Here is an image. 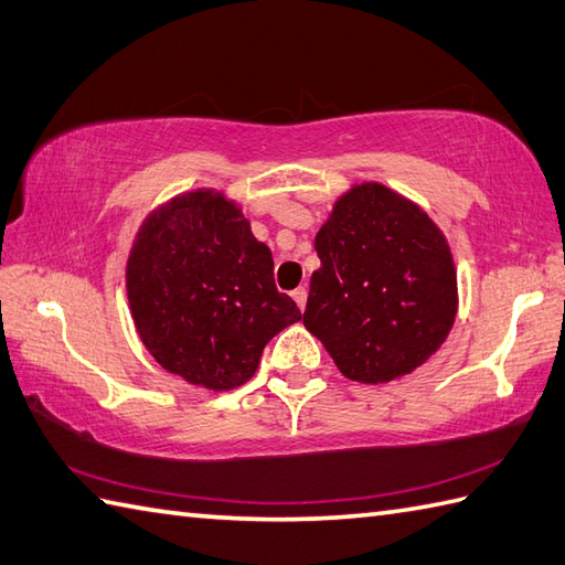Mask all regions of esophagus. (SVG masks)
I'll use <instances>...</instances> for the list:
<instances>
[{"instance_id": "34e87169", "label": "esophagus", "mask_w": 565, "mask_h": 565, "mask_svg": "<svg viewBox=\"0 0 565 565\" xmlns=\"http://www.w3.org/2000/svg\"><path fill=\"white\" fill-rule=\"evenodd\" d=\"M292 299L297 302L299 311H305V307H307V287H297V290L292 292Z\"/></svg>"}]
</instances>
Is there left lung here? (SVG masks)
<instances>
[{"instance_id": "1", "label": "left lung", "mask_w": 565, "mask_h": 565, "mask_svg": "<svg viewBox=\"0 0 565 565\" xmlns=\"http://www.w3.org/2000/svg\"><path fill=\"white\" fill-rule=\"evenodd\" d=\"M305 326L335 367L386 384L425 365L452 331L457 266L443 230L380 181L353 183L317 232Z\"/></svg>"}]
</instances>
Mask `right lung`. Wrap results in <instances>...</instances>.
I'll list each match as a JSON object with an SVG mask.
<instances>
[{
	"label": "right lung",
	"mask_w": 565,
	"mask_h": 565,
	"mask_svg": "<svg viewBox=\"0 0 565 565\" xmlns=\"http://www.w3.org/2000/svg\"><path fill=\"white\" fill-rule=\"evenodd\" d=\"M125 290L149 355L207 392L246 384L270 338L302 319L273 282L270 248L217 188H193L149 212L135 232Z\"/></svg>",
	"instance_id": "add662e5"
}]
</instances>
